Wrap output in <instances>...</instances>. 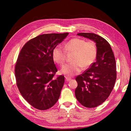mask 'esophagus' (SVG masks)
I'll use <instances>...</instances> for the list:
<instances>
[{
	"label": "esophagus",
	"mask_w": 131,
	"mask_h": 131,
	"mask_svg": "<svg viewBox=\"0 0 131 131\" xmlns=\"http://www.w3.org/2000/svg\"><path fill=\"white\" fill-rule=\"evenodd\" d=\"M65 79H66V81H70V80H71V78L70 77H65Z\"/></svg>",
	"instance_id": "1"
}]
</instances>
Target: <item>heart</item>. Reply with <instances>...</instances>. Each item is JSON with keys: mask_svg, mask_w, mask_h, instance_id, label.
Segmentation results:
<instances>
[{"mask_svg": "<svg viewBox=\"0 0 131 131\" xmlns=\"http://www.w3.org/2000/svg\"><path fill=\"white\" fill-rule=\"evenodd\" d=\"M74 52L73 62L66 63L62 68L61 73L68 77L79 73L84 67L88 68L94 62L97 56L96 46L93 41H86L79 38L71 39L62 46H56L52 51V57L58 65H62L66 60V52Z\"/></svg>", "mask_w": 131, "mask_h": 131, "instance_id": "obj_1", "label": "heart"}]
</instances>
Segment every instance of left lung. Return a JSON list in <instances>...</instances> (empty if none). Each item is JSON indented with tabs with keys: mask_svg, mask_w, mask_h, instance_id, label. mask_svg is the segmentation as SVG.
<instances>
[{
	"mask_svg": "<svg viewBox=\"0 0 131 131\" xmlns=\"http://www.w3.org/2000/svg\"><path fill=\"white\" fill-rule=\"evenodd\" d=\"M96 43V61L82 74L76 78L78 86L75 97L83 106L89 108L102 104L112 92L116 79V62L110 44L93 33L77 34Z\"/></svg>",
	"mask_w": 131,
	"mask_h": 131,
	"instance_id": "8db88e82",
	"label": "left lung"
}]
</instances>
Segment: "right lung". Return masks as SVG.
Here are the masks:
<instances>
[{"label":"right lung","mask_w":131,"mask_h":131,"mask_svg":"<svg viewBox=\"0 0 131 131\" xmlns=\"http://www.w3.org/2000/svg\"><path fill=\"white\" fill-rule=\"evenodd\" d=\"M68 34L40 35L27 41L19 52L15 69L17 85L25 100L38 110L51 108L60 97L65 78H53L57 69L52 51Z\"/></svg>","instance_id":"right-lung-1"}]
</instances>
